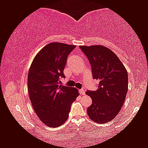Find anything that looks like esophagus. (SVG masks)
<instances>
[{
	"label": "esophagus",
	"mask_w": 148,
	"mask_h": 148,
	"mask_svg": "<svg viewBox=\"0 0 148 148\" xmlns=\"http://www.w3.org/2000/svg\"><path fill=\"white\" fill-rule=\"evenodd\" d=\"M79 92H80V94H81V95H84V94H85V92H84V90L83 89L79 90Z\"/></svg>",
	"instance_id": "obj_1"
}]
</instances>
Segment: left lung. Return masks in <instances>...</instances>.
I'll use <instances>...</instances> for the list:
<instances>
[{"label":"left lung","mask_w":148,"mask_h":148,"mask_svg":"<svg viewBox=\"0 0 148 148\" xmlns=\"http://www.w3.org/2000/svg\"><path fill=\"white\" fill-rule=\"evenodd\" d=\"M89 60L93 78L99 82L96 91L88 90L92 100L88 115L98 123L108 122L120 112L128 90V76L118 57L102 45L80 46Z\"/></svg>","instance_id":"left-lung-1"}]
</instances>
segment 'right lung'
Segmentation results:
<instances>
[{"label": "right lung", "mask_w": 148, "mask_h": 148, "mask_svg": "<svg viewBox=\"0 0 148 148\" xmlns=\"http://www.w3.org/2000/svg\"><path fill=\"white\" fill-rule=\"evenodd\" d=\"M76 46L51 42L34 57L28 75V90L32 106L45 125L56 127L67 120L72 103L79 96L73 87L60 85L68 54Z\"/></svg>", "instance_id": "right-lung-1"}]
</instances>
